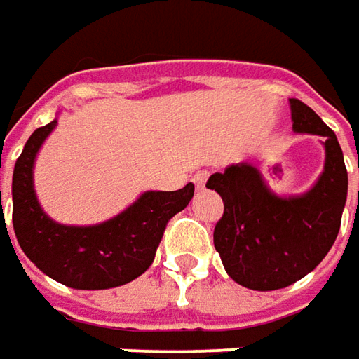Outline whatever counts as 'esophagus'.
<instances>
[{"label":"esophagus","instance_id":"34e87169","mask_svg":"<svg viewBox=\"0 0 359 359\" xmlns=\"http://www.w3.org/2000/svg\"><path fill=\"white\" fill-rule=\"evenodd\" d=\"M208 177H210V173L205 172V170H200V172L194 173L191 182L196 184V187H198V189H203V187H205V182H208Z\"/></svg>","mask_w":359,"mask_h":359}]
</instances>
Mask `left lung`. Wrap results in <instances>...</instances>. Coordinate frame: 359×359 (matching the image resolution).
<instances>
[{
  "mask_svg": "<svg viewBox=\"0 0 359 359\" xmlns=\"http://www.w3.org/2000/svg\"><path fill=\"white\" fill-rule=\"evenodd\" d=\"M290 107L294 131L320 135L325 149L324 172L308 191L278 196L245 161L208 180L224 200L215 250L229 278L255 292L287 287L316 269L338 238L348 198V170L336 133L299 100H290Z\"/></svg>",
  "mask_w": 359,
  "mask_h": 359,
  "instance_id": "obj_1",
  "label": "left lung"
}]
</instances>
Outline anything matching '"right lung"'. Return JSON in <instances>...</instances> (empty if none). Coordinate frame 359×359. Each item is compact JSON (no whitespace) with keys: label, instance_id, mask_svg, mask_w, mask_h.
<instances>
[{"label":"right lung","instance_id":"obj_1","mask_svg":"<svg viewBox=\"0 0 359 359\" xmlns=\"http://www.w3.org/2000/svg\"><path fill=\"white\" fill-rule=\"evenodd\" d=\"M57 119L37 128L13 168V231L23 254L51 280L74 290H109L151 266L163 229L194 198V184L177 191H144L116 217L95 226H63L39 205L34 165ZM1 203V191H0Z\"/></svg>","mask_w":359,"mask_h":359}]
</instances>
